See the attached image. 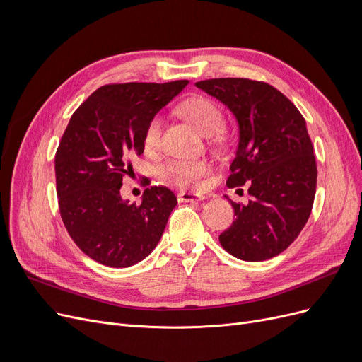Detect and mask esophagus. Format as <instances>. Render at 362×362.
Masks as SVG:
<instances>
[{
    "instance_id": "1",
    "label": "esophagus",
    "mask_w": 362,
    "mask_h": 362,
    "mask_svg": "<svg viewBox=\"0 0 362 362\" xmlns=\"http://www.w3.org/2000/svg\"><path fill=\"white\" fill-rule=\"evenodd\" d=\"M205 198L204 194L193 193V192H181L178 193V201L180 202H198Z\"/></svg>"
}]
</instances>
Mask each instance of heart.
<instances>
[{"label": "heart", "mask_w": 362, "mask_h": 362, "mask_svg": "<svg viewBox=\"0 0 362 362\" xmlns=\"http://www.w3.org/2000/svg\"><path fill=\"white\" fill-rule=\"evenodd\" d=\"M181 115L202 133L204 136H213L223 125V112L213 100L206 96H193L184 101L180 107ZM163 120L160 116L152 117L144 134V144L146 149H156L161 140ZM210 170V164L204 160H170L160 170L161 178L178 187L196 185L201 178Z\"/></svg>", "instance_id": "heart-1"}]
</instances>
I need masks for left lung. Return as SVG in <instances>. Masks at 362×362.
I'll use <instances>...</instances> for the list:
<instances>
[{
  "label": "left lung",
  "instance_id": "obj_1",
  "mask_svg": "<svg viewBox=\"0 0 362 362\" xmlns=\"http://www.w3.org/2000/svg\"><path fill=\"white\" fill-rule=\"evenodd\" d=\"M196 87L235 116L238 146L226 185L234 189L246 184L250 196L247 204L225 196L235 221L218 242L243 261L276 257L298 238L314 202L317 166L305 119L286 95L267 83L213 78Z\"/></svg>",
  "mask_w": 362,
  "mask_h": 362
}]
</instances>
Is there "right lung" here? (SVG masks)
I'll return each mask as SVG.
<instances>
[{
    "label": "right lung",
    "instance_id": "1",
    "mask_svg": "<svg viewBox=\"0 0 362 362\" xmlns=\"http://www.w3.org/2000/svg\"><path fill=\"white\" fill-rule=\"evenodd\" d=\"M187 84H105L76 108L64 129L56 152L60 216L75 245L100 264L134 266L160 242L177 196L154 185L140 204H129L120 187L133 170L131 157L144 154L148 122Z\"/></svg>",
    "mask_w": 362,
    "mask_h": 362
}]
</instances>
